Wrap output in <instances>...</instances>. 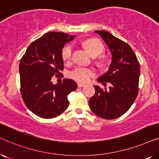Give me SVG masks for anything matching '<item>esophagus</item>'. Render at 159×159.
Returning <instances> with one entry per match:
<instances>
[{"mask_svg": "<svg viewBox=\"0 0 159 159\" xmlns=\"http://www.w3.org/2000/svg\"><path fill=\"white\" fill-rule=\"evenodd\" d=\"M85 84H83V83H80V82H78L77 83V86L78 88H82V87H84Z\"/></svg>", "mask_w": 159, "mask_h": 159, "instance_id": "obj_1", "label": "esophagus"}]
</instances>
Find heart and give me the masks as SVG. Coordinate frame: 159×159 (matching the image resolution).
<instances>
[{
  "label": "heart",
  "instance_id": "obj_1",
  "mask_svg": "<svg viewBox=\"0 0 159 159\" xmlns=\"http://www.w3.org/2000/svg\"><path fill=\"white\" fill-rule=\"evenodd\" d=\"M83 45L89 53L92 56H97L101 54L104 51V46L101 41L95 38H90L84 40ZM73 48L71 44H68L65 46L62 50L61 57L65 62L68 63L71 61L72 56ZM106 58L101 56L98 59V62L103 63L105 61ZM96 74V71L93 68L91 67H83L77 66L72 70L69 71V76L72 80H75L77 82H88L91 77H94Z\"/></svg>",
  "mask_w": 159,
  "mask_h": 159
}]
</instances>
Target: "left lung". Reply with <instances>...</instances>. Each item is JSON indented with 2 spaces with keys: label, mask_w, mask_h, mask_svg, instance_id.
<instances>
[{
  "label": "left lung",
  "mask_w": 159,
  "mask_h": 159,
  "mask_svg": "<svg viewBox=\"0 0 159 159\" xmlns=\"http://www.w3.org/2000/svg\"><path fill=\"white\" fill-rule=\"evenodd\" d=\"M105 41L112 55L108 71L98 79L108 90L95 85V93L89 101L92 111L101 118L114 119L125 114L131 107L139 91L140 64L132 48L109 32L95 31Z\"/></svg>",
  "instance_id": "1"
}]
</instances>
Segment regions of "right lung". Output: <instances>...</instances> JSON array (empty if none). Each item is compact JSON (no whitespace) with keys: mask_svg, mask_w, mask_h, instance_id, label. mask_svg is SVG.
<instances>
[{"mask_svg":"<svg viewBox=\"0 0 159 159\" xmlns=\"http://www.w3.org/2000/svg\"><path fill=\"white\" fill-rule=\"evenodd\" d=\"M75 35L50 32L32 42L21 58L20 90L25 105L39 117L52 119L61 114L69 106L68 95L77 88L72 80L64 79L53 84L64 70L62 49Z\"/></svg>","mask_w":159,"mask_h":159,"instance_id":"right-lung-1","label":"right lung"}]
</instances>
